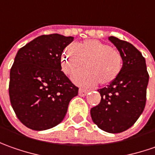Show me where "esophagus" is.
<instances>
[{
    "mask_svg": "<svg viewBox=\"0 0 155 155\" xmlns=\"http://www.w3.org/2000/svg\"><path fill=\"white\" fill-rule=\"evenodd\" d=\"M88 91L87 90H85V89H82V88H80L79 89V95L81 96V97H84L87 94Z\"/></svg>",
    "mask_w": 155,
    "mask_h": 155,
    "instance_id": "1",
    "label": "esophagus"
}]
</instances>
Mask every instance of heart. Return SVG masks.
<instances>
[{"label":"heart","instance_id":"1","mask_svg":"<svg viewBox=\"0 0 155 155\" xmlns=\"http://www.w3.org/2000/svg\"><path fill=\"white\" fill-rule=\"evenodd\" d=\"M62 68L73 74V81L82 87H92L99 82L107 85L115 81L123 68V56L117 50L97 39H88L70 45L62 56Z\"/></svg>","mask_w":155,"mask_h":155}]
</instances>
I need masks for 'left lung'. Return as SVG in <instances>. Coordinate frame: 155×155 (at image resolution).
<instances>
[{
	"mask_svg": "<svg viewBox=\"0 0 155 155\" xmlns=\"http://www.w3.org/2000/svg\"><path fill=\"white\" fill-rule=\"evenodd\" d=\"M108 39L123 56V68L115 81L98 90L101 100L91 109V117L99 129L115 134L127 130L142 113L149 75L145 58L135 46L112 36Z\"/></svg>",
	"mask_w": 155,
	"mask_h": 155,
	"instance_id": "1",
	"label": "left lung"
}]
</instances>
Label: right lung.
Returning <instances> with one entry per match:
<instances>
[{"instance_id":"add662e5","label":"right lung","mask_w":155,"mask_h":155,"mask_svg":"<svg viewBox=\"0 0 155 155\" xmlns=\"http://www.w3.org/2000/svg\"><path fill=\"white\" fill-rule=\"evenodd\" d=\"M73 37L42 35L20 48L10 70L9 97L19 120L33 130L59 124L77 87L61 71L63 50Z\"/></svg>"}]
</instances>
